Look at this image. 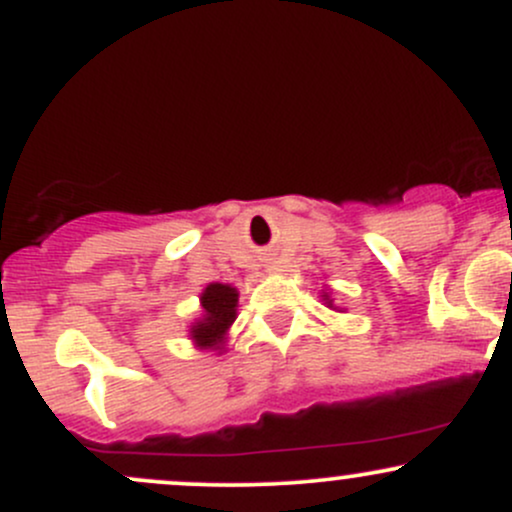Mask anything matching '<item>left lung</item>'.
Instances as JSON below:
<instances>
[{
    "mask_svg": "<svg viewBox=\"0 0 512 512\" xmlns=\"http://www.w3.org/2000/svg\"><path fill=\"white\" fill-rule=\"evenodd\" d=\"M322 301H325V305L330 310H337V313H344V308H339V305H334V298L330 296V289H322Z\"/></svg>",
    "mask_w": 512,
    "mask_h": 512,
    "instance_id": "left-lung-1",
    "label": "left lung"
}]
</instances>
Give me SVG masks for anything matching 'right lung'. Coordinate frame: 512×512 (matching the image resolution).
<instances>
[{
	"instance_id": "add662e5",
	"label": "right lung",
	"mask_w": 512,
	"mask_h": 512,
	"mask_svg": "<svg viewBox=\"0 0 512 512\" xmlns=\"http://www.w3.org/2000/svg\"><path fill=\"white\" fill-rule=\"evenodd\" d=\"M199 303H202V315L187 330L190 339L199 351L223 354L228 342V330H231L238 315V289L231 284L214 281L199 293Z\"/></svg>"
}]
</instances>
